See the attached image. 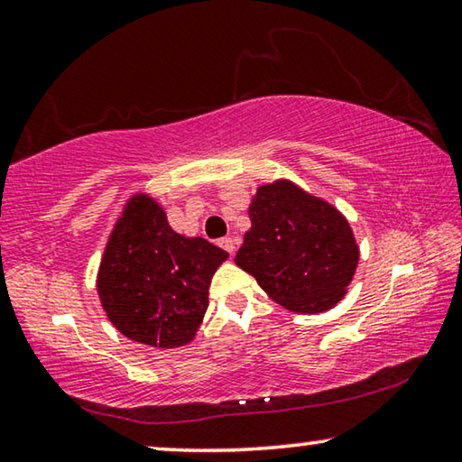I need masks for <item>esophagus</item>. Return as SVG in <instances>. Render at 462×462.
Wrapping results in <instances>:
<instances>
[{
  "mask_svg": "<svg viewBox=\"0 0 462 462\" xmlns=\"http://www.w3.org/2000/svg\"><path fill=\"white\" fill-rule=\"evenodd\" d=\"M217 245L222 246L224 251H228L230 254H232L234 251H236V243H234V240H232L230 236H226V238H219V240H217Z\"/></svg>",
  "mask_w": 462,
  "mask_h": 462,
  "instance_id": "esophagus-1",
  "label": "esophagus"
}]
</instances>
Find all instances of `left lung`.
I'll use <instances>...</instances> for the list:
<instances>
[{
  "mask_svg": "<svg viewBox=\"0 0 462 462\" xmlns=\"http://www.w3.org/2000/svg\"><path fill=\"white\" fill-rule=\"evenodd\" d=\"M234 263L291 312H325L346 296L360 248L339 209L291 180L261 185Z\"/></svg>",
  "mask_w": 462,
  "mask_h": 462,
  "instance_id": "left-lung-1",
  "label": "left lung"
}]
</instances>
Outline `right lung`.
<instances>
[{
  "label": "right lung",
  "mask_w": 462,
  "mask_h": 462,
  "mask_svg": "<svg viewBox=\"0 0 462 462\" xmlns=\"http://www.w3.org/2000/svg\"><path fill=\"white\" fill-rule=\"evenodd\" d=\"M228 253L187 238L168 224L162 205L137 193L102 254L97 290L106 317L129 339L172 349L195 339L209 304V285Z\"/></svg>",
  "instance_id": "right-lung-1"
}]
</instances>
